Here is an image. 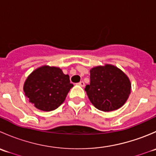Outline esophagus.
I'll use <instances>...</instances> for the list:
<instances>
[{"label":"esophagus","instance_id":"esophagus-1","mask_svg":"<svg viewBox=\"0 0 156 156\" xmlns=\"http://www.w3.org/2000/svg\"><path fill=\"white\" fill-rule=\"evenodd\" d=\"M78 84L79 86H81V87H84V85H85V84H84V82L83 81H80L79 83H78Z\"/></svg>","mask_w":156,"mask_h":156}]
</instances>
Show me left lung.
Masks as SVG:
<instances>
[{
	"mask_svg": "<svg viewBox=\"0 0 156 156\" xmlns=\"http://www.w3.org/2000/svg\"><path fill=\"white\" fill-rule=\"evenodd\" d=\"M90 73V82L84 90L97 109L114 111L126 103L131 91V83L123 71L115 66L105 64L94 67Z\"/></svg>",
	"mask_w": 156,
	"mask_h": 156,
	"instance_id": "obj_1",
	"label": "left lung"
}]
</instances>
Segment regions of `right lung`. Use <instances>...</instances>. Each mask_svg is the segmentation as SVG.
<instances>
[{
	"mask_svg": "<svg viewBox=\"0 0 156 156\" xmlns=\"http://www.w3.org/2000/svg\"><path fill=\"white\" fill-rule=\"evenodd\" d=\"M72 87L69 75H65L60 68L44 65L34 69L27 77L23 90L36 108L50 112L65 101Z\"/></svg>",
	"mask_w": 156,
	"mask_h": 156,
	"instance_id": "right-lung-1",
	"label": "right lung"
}]
</instances>
